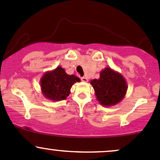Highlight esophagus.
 I'll return each instance as SVG.
<instances>
[{"label": "esophagus", "instance_id": "esophagus-1", "mask_svg": "<svg viewBox=\"0 0 160 160\" xmlns=\"http://www.w3.org/2000/svg\"><path fill=\"white\" fill-rule=\"evenodd\" d=\"M81 80L83 82H88V79L87 78V77H81Z\"/></svg>", "mask_w": 160, "mask_h": 160}]
</instances>
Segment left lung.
Listing matches in <instances>:
<instances>
[{
	"label": "left lung",
	"instance_id": "left-lung-1",
	"mask_svg": "<svg viewBox=\"0 0 160 160\" xmlns=\"http://www.w3.org/2000/svg\"><path fill=\"white\" fill-rule=\"evenodd\" d=\"M90 84L98 102L104 107L114 106L126 94L128 84L122 73L106 67L100 72L99 79H93Z\"/></svg>",
	"mask_w": 160,
	"mask_h": 160
}]
</instances>
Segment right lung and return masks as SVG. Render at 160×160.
Here are the masks:
<instances>
[{
	"label": "right lung",
	"mask_w": 160,
	"mask_h": 160,
	"mask_svg": "<svg viewBox=\"0 0 160 160\" xmlns=\"http://www.w3.org/2000/svg\"><path fill=\"white\" fill-rule=\"evenodd\" d=\"M76 82H80V79L75 75H69L63 68L57 67L43 74L40 86L45 98L50 101H59L67 99Z\"/></svg>",
	"instance_id": "add662e5"
}]
</instances>
